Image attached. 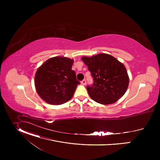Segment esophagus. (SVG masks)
<instances>
[{
    "label": "esophagus",
    "instance_id": "34e87169",
    "mask_svg": "<svg viewBox=\"0 0 160 160\" xmlns=\"http://www.w3.org/2000/svg\"><path fill=\"white\" fill-rule=\"evenodd\" d=\"M86 80L84 79V80H83L82 82H81V83L82 84V85H86Z\"/></svg>",
    "mask_w": 160,
    "mask_h": 160
}]
</instances>
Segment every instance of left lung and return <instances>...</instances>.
Segmentation results:
<instances>
[{"mask_svg":"<svg viewBox=\"0 0 160 160\" xmlns=\"http://www.w3.org/2000/svg\"><path fill=\"white\" fill-rule=\"evenodd\" d=\"M84 63L92 75L94 82L87 85L90 97L102 104L117 102L125 93L129 78L124 65L115 58L99 54L92 57H83Z\"/></svg>","mask_w":160,"mask_h":160,"instance_id":"8db88e82","label":"left lung"}]
</instances>
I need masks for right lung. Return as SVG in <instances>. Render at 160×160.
Listing matches in <instances>:
<instances>
[{"label":"right lung","mask_w":160,"mask_h":160,"mask_svg":"<svg viewBox=\"0 0 160 160\" xmlns=\"http://www.w3.org/2000/svg\"><path fill=\"white\" fill-rule=\"evenodd\" d=\"M73 60L54 57L37 70L35 85L40 97L51 104H62L72 99L80 82L72 70Z\"/></svg>","instance_id":"obj_1"}]
</instances>
